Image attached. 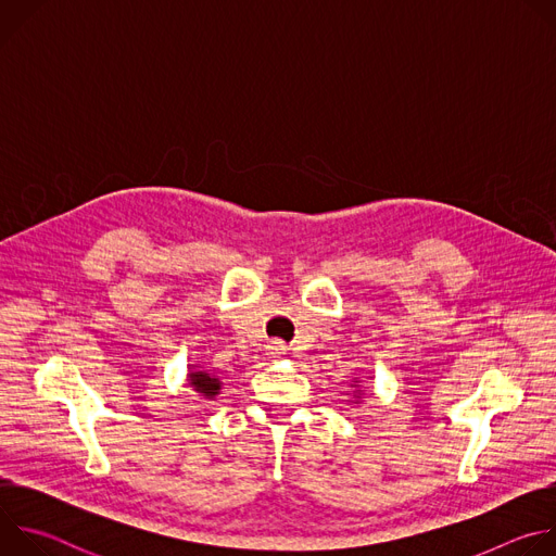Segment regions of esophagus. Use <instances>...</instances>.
<instances>
[{
  "label": "esophagus",
  "mask_w": 556,
  "mask_h": 556,
  "mask_svg": "<svg viewBox=\"0 0 556 556\" xmlns=\"http://www.w3.org/2000/svg\"><path fill=\"white\" fill-rule=\"evenodd\" d=\"M283 354H286V345H283L281 341H273V343L268 345V356L279 358V356H283Z\"/></svg>",
  "instance_id": "34e87169"
}]
</instances>
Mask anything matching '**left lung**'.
I'll return each mask as SVG.
<instances>
[{
    "mask_svg": "<svg viewBox=\"0 0 556 556\" xmlns=\"http://www.w3.org/2000/svg\"><path fill=\"white\" fill-rule=\"evenodd\" d=\"M354 382H358V380H354ZM354 393H356V395H358V393H361V389H356V391H354Z\"/></svg>",
    "mask_w": 556,
    "mask_h": 556,
    "instance_id": "1",
    "label": "left lung"
}]
</instances>
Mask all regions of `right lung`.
<instances>
[{
    "mask_svg": "<svg viewBox=\"0 0 556 556\" xmlns=\"http://www.w3.org/2000/svg\"><path fill=\"white\" fill-rule=\"evenodd\" d=\"M189 384L200 393L204 395V399H215V395L219 393L222 389V382L217 376L204 371V369H198L195 365L189 367Z\"/></svg>",
    "mask_w": 556,
    "mask_h": 556,
    "instance_id": "right-lung-1",
    "label": "right lung"
}]
</instances>
